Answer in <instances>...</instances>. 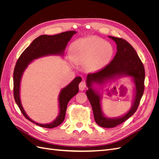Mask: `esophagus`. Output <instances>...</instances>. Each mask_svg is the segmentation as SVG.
Instances as JSON below:
<instances>
[{
	"mask_svg": "<svg viewBox=\"0 0 159 159\" xmlns=\"http://www.w3.org/2000/svg\"><path fill=\"white\" fill-rule=\"evenodd\" d=\"M86 88V84L84 81H81L79 84V89L81 91H83Z\"/></svg>",
	"mask_w": 159,
	"mask_h": 159,
	"instance_id": "1",
	"label": "esophagus"
}]
</instances>
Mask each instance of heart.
<instances>
[{
    "instance_id": "heart-1",
    "label": "heart",
    "mask_w": 159,
    "mask_h": 159,
    "mask_svg": "<svg viewBox=\"0 0 159 159\" xmlns=\"http://www.w3.org/2000/svg\"><path fill=\"white\" fill-rule=\"evenodd\" d=\"M114 54L110 43L98 37L91 36L75 41L70 49L71 60L77 64L85 65L89 71L103 69L111 60Z\"/></svg>"
}]
</instances>
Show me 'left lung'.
I'll return each instance as SVG.
<instances>
[{"instance_id": "8db88e82", "label": "left lung", "mask_w": 159, "mask_h": 159, "mask_svg": "<svg viewBox=\"0 0 159 159\" xmlns=\"http://www.w3.org/2000/svg\"><path fill=\"white\" fill-rule=\"evenodd\" d=\"M117 44V53L110 63L98 71L90 73L87 76L88 90L86 95L93 109L95 121L98 125L105 128H113L125 121L135 113L145 89V71L143 64L136 51L129 43L123 38L109 36ZM125 75L132 76L136 84V97L132 107L123 117L110 119L105 117L100 107V96L93 90L94 83L102 84L105 81L116 76Z\"/></svg>"}]
</instances>
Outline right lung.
Masks as SVG:
<instances>
[{
  "instance_id": "1",
  "label": "right lung",
  "mask_w": 159,
  "mask_h": 159,
  "mask_svg": "<svg viewBox=\"0 0 159 159\" xmlns=\"http://www.w3.org/2000/svg\"><path fill=\"white\" fill-rule=\"evenodd\" d=\"M75 34H76L75 31H68L54 36H40L33 40L30 45L22 53L16 61L13 73L14 100L24 116L31 122L42 127L52 129L57 127L63 123L66 116L67 105L69 101L78 93L79 91L78 85L81 82V78L76 77L68 85L61 89L59 96L60 113L57 117L51 123L40 124L28 117L22 106L20 99V84L22 74L28 65L34 59L44 56L63 54L68 42Z\"/></svg>"
}]
</instances>
